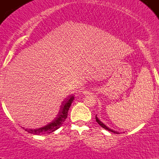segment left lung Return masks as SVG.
I'll return each mask as SVG.
<instances>
[{
    "instance_id": "left-lung-1",
    "label": "left lung",
    "mask_w": 159,
    "mask_h": 159,
    "mask_svg": "<svg viewBox=\"0 0 159 159\" xmlns=\"http://www.w3.org/2000/svg\"><path fill=\"white\" fill-rule=\"evenodd\" d=\"M96 122H97V123H98V125H101V126H102V128H104V129H106V130H107V131H109V132H114V133H116V134H120V133H119V132H115V131H114V130H112V129H109V128H108V127H107V126H106V125H105V124H104V123H102V122H101V121H100V120L98 119V117H97V116H96Z\"/></svg>"
}]
</instances>
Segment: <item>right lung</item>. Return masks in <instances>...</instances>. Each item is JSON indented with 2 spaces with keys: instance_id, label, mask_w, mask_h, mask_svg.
<instances>
[{
  "instance_id": "add662e5",
  "label": "right lung",
  "mask_w": 159,
  "mask_h": 159,
  "mask_svg": "<svg viewBox=\"0 0 159 159\" xmlns=\"http://www.w3.org/2000/svg\"><path fill=\"white\" fill-rule=\"evenodd\" d=\"M74 100V96H71L69 98L66 99L63 102L62 105L61 111L59 112V115H58V117H57L55 120L51 123L48 125H45V126L40 128L38 129H25V131H27V132L30 133V134H50L54 131L57 130V129H59L61 126L62 124L64 123L66 119L67 118L68 116V111L69 110V107H70L72 102Z\"/></svg>"
}]
</instances>
